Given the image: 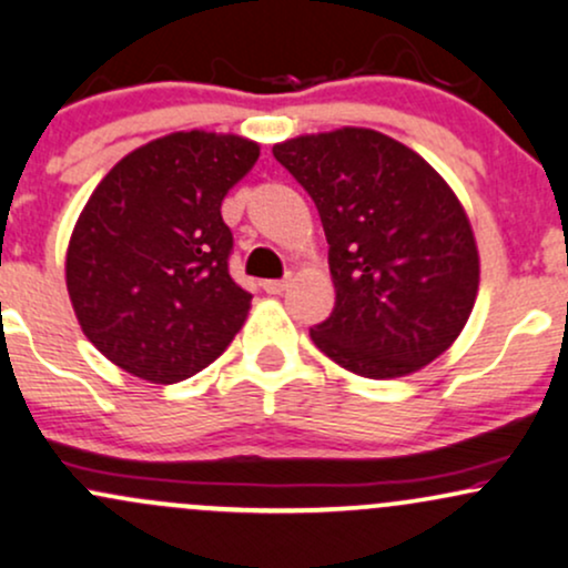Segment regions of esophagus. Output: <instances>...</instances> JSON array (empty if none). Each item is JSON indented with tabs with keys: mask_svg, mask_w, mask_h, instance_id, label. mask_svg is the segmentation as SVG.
Returning a JSON list of instances; mask_svg holds the SVG:
<instances>
[{
	"mask_svg": "<svg viewBox=\"0 0 568 568\" xmlns=\"http://www.w3.org/2000/svg\"><path fill=\"white\" fill-rule=\"evenodd\" d=\"M291 277H283V280H264V291L272 293V296H280L285 288H288Z\"/></svg>",
	"mask_w": 568,
	"mask_h": 568,
	"instance_id": "obj_1",
	"label": "esophagus"
}]
</instances>
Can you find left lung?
Returning <instances> with one entry per match:
<instances>
[{"label":"left lung","instance_id":"left-lung-1","mask_svg":"<svg viewBox=\"0 0 568 568\" xmlns=\"http://www.w3.org/2000/svg\"><path fill=\"white\" fill-rule=\"evenodd\" d=\"M315 200L336 288L317 349L366 379H397L443 355L470 317L480 258L454 189L406 143L338 128L272 146Z\"/></svg>","mask_w":568,"mask_h":568}]
</instances>
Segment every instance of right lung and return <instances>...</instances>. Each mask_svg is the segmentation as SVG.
<instances>
[{"instance_id": "right-lung-1", "label": "right lung", "mask_w": 568, "mask_h": 568, "mask_svg": "<svg viewBox=\"0 0 568 568\" xmlns=\"http://www.w3.org/2000/svg\"><path fill=\"white\" fill-rule=\"evenodd\" d=\"M258 160L234 133L181 130L103 175L71 232L67 288L82 334L152 384L211 366L243 328L251 293L230 275L221 200Z\"/></svg>"}]
</instances>
